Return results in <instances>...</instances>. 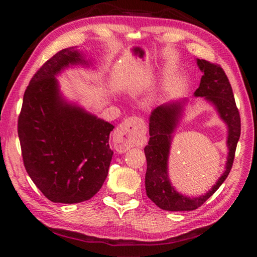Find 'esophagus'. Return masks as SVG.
<instances>
[{
    "label": "esophagus",
    "instance_id": "obj_1",
    "mask_svg": "<svg viewBox=\"0 0 257 257\" xmlns=\"http://www.w3.org/2000/svg\"><path fill=\"white\" fill-rule=\"evenodd\" d=\"M146 127L144 121L137 116L125 119L113 135V144L115 150L123 153L134 146L141 145L144 142Z\"/></svg>",
    "mask_w": 257,
    "mask_h": 257
}]
</instances>
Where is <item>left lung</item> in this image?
<instances>
[{
    "label": "left lung",
    "mask_w": 257,
    "mask_h": 257,
    "mask_svg": "<svg viewBox=\"0 0 257 257\" xmlns=\"http://www.w3.org/2000/svg\"><path fill=\"white\" fill-rule=\"evenodd\" d=\"M197 64L204 75L195 96L205 97L206 101L211 102L228 125L227 165L223 175L205 195L190 198L177 193L168 178V158L172 134L181 115L182 105L176 102L154 108L150 116V142L144 149L147 161L145 188L151 201L165 211H193L202 206L227 179L240 137V115L234 102L231 85L223 69L219 64L203 59H197Z\"/></svg>",
    "instance_id": "8db88e82"
}]
</instances>
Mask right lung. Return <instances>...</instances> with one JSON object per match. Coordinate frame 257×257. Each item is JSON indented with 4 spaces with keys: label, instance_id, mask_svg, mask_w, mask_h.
I'll list each match as a JSON object with an SVG mask.
<instances>
[{
    "label": "right lung",
    "instance_id": "add662e5",
    "mask_svg": "<svg viewBox=\"0 0 257 257\" xmlns=\"http://www.w3.org/2000/svg\"><path fill=\"white\" fill-rule=\"evenodd\" d=\"M88 64L77 47L47 60L30 80L18 118L26 171L54 203L92 198L105 181L113 151V125L63 101L55 76L69 64Z\"/></svg>",
    "mask_w": 257,
    "mask_h": 257
}]
</instances>
